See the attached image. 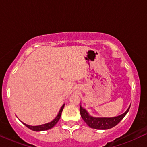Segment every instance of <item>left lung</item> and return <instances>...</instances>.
I'll use <instances>...</instances> for the list:
<instances>
[{
	"mask_svg": "<svg viewBox=\"0 0 147 147\" xmlns=\"http://www.w3.org/2000/svg\"><path fill=\"white\" fill-rule=\"evenodd\" d=\"M129 109L130 106L125 113L120 115L117 116V117H92L88 114V113L86 111V109L82 107V106H80V108H79V111H80V114L82 119L90 128L99 130H106L111 129V128L117 125L118 123L124 117L128 111H129Z\"/></svg>",
	"mask_w": 147,
	"mask_h": 147,
	"instance_id": "8db88e82",
	"label": "left lung"
}]
</instances>
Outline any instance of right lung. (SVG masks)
<instances>
[{
	"mask_svg": "<svg viewBox=\"0 0 147 147\" xmlns=\"http://www.w3.org/2000/svg\"><path fill=\"white\" fill-rule=\"evenodd\" d=\"M64 105H65V104H63V106H62L59 112V113L57 115V117H55L52 122L47 123V124H42V125H39V126H30V125H28V124H25V123L23 122V124H24L25 126H26L28 129L32 130V131H45V130L52 129V128L53 127V126H55L57 122H58V121L59 120L61 116V113L63 109Z\"/></svg>",
	"mask_w": 147,
	"mask_h": 147,
	"instance_id": "add662e5",
	"label": "right lung"
}]
</instances>
